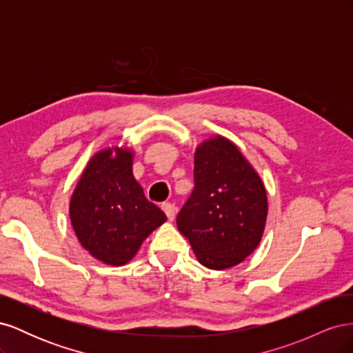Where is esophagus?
Returning a JSON list of instances; mask_svg holds the SVG:
<instances>
[{
	"label": "esophagus",
	"mask_w": 353,
	"mask_h": 353,
	"mask_svg": "<svg viewBox=\"0 0 353 353\" xmlns=\"http://www.w3.org/2000/svg\"><path fill=\"white\" fill-rule=\"evenodd\" d=\"M162 209L166 213V216H168L169 221H174L175 219V215H176L175 205H172V203H165V205H162Z\"/></svg>",
	"instance_id": "1"
}]
</instances>
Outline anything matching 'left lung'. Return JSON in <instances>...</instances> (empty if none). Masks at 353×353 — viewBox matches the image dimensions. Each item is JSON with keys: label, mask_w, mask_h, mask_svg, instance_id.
I'll use <instances>...</instances> for the list:
<instances>
[{"label": "left lung", "mask_w": 353, "mask_h": 353, "mask_svg": "<svg viewBox=\"0 0 353 353\" xmlns=\"http://www.w3.org/2000/svg\"><path fill=\"white\" fill-rule=\"evenodd\" d=\"M268 216L259 174L239 147L222 135L197 145L194 190L176 216L199 262L228 270L258 248Z\"/></svg>", "instance_id": "8db88e82"}]
</instances>
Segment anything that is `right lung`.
I'll return each mask as SVG.
<instances>
[{"label": "right lung", "mask_w": 353, "mask_h": 353, "mask_svg": "<svg viewBox=\"0 0 353 353\" xmlns=\"http://www.w3.org/2000/svg\"><path fill=\"white\" fill-rule=\"evenodd\" d=\"M134 152L108 147L95 153L73 190L69 215L85 250L105 265L130 262L166 221L132 174Z\"/></svg>", "instance_id": "add662e5"}]
</instances>
